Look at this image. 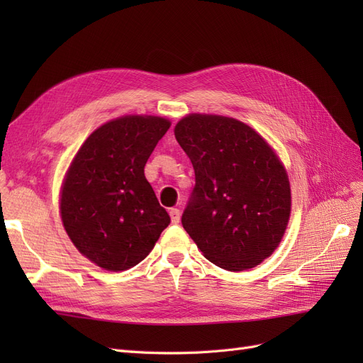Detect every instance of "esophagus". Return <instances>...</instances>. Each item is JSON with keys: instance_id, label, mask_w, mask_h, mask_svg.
<instances>
[{"instance_id": "esophagus-1", "label": "esophagus", "mask_w": 363, "mask_h": 363, "mask_svg": "<svg viewBox=\"0 0 363 363\" xmlns=\"http://www.w3.org/2000/svg\"><path fill=\"white\" fill-rule=\"evenodd\" d=\"M169 216H171V223L172 224H179L180 223V211H179V208H171Z\"/></svg>"}]
</instances>
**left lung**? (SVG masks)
Wrapping results in <instances>:
<instances>
[{"label": "left lung", "mask_w": 363, "mask_h": 363, "mask_svg": "<svg viewBox=\"0 0 363 363\" xmlns=\"http://www.w3.org/2000/svg\"><path fill=\"white\" fill-rule=\"evenodd\" d=\"M174 135L195 171L183 228L216 267L255 268L279 247L291 213L276 152L247 124L218 115L186 116Z\"/></svg>", "instance_id": "8db88e82"}]
</instances>
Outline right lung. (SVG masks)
I'll return each instance as SVG.
<instances>
[{
    "label": "right lung",
    "instance_id": "right-lung-1",
    "mask_svg": "<svg viewBox=\"0 0 363 363\" xmlns=\"http://www.w3.org/2000/svg\"><path fill=\"white\" fill-rule=\"evenodd\" d=\"M171 123L157 116H123L86 139L63 183L60 213L68 236L107 271L144 260L171 223L144 168Z\"/></svg>",
    "mask_w": 363,
    "mask_h": 363
}]
</instances>
